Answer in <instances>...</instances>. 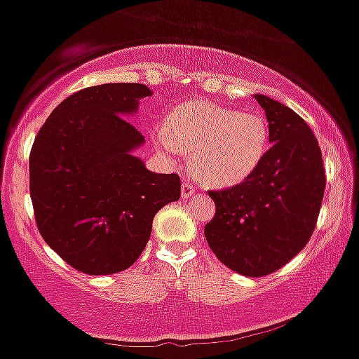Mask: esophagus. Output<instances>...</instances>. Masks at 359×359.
Returning a JSON list of instances; mask_svg holds the SVG:
<instances>
[{
    "instance_id": "34e87169",
    "label": "esophagus",
    "mask_w": 359,
    "mask_h": 359,
    "mask_svg": "<svg viewBox=\"0 0 359 359\" xmlns=\"http://www.w3.org/2000/svg\"><path fill=\"white\" fill-rule=\"evenodd\" d=\"M194 192H196V187L192 186V184L189 182V180H186V182H182V198L184 199H189L192 194H194Z\"/></svg>"
}]
</instances>
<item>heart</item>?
<instances>
[{"label":"heart","instance_id":"1","mask_svg":"<svg viewBox=\"0 0 359 359\" xmlns=\"http://www.w3.org/2000/svg\"><path fill=\"white\" fill-rule=\"evenodd\" d=\"M155 140L168 158L192 151V168L204 182L233 186L261 165L271 131L266 117L255 110L189 102L156 126Z\"/></svg>","mask_w":359,"mask_h":359}]
</instances>
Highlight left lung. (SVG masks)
I'll use <instances>...</instances> for the list:
<instances>
[{
    "instance_id": "8db88e82",
    "label": "left lung",
    "mask_w": 359,
    "mask_h": 359,
    "mask_svg": "<svg viewBox=\"0 0 359 359\" xmlns=\"http://www.w3.org/2000/svg\"><path fill=\"white\" fill-rule=\"evenodd\" d=\"M254 97L266 112L273 147L242 184L208 192L216 215L204 235L224 266L261 278L281 269L312 237L325 170L309 124L281 102Z\"/></svg>"
}]
</instances>
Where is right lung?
Listing matches in <instances>:
<instances>
[{
	"instance_id": "obj_1",
	"label": "right lung",
	"mask_w": 359,
	"mask_h": 359,
	"mask_svg": "<svg viewBox=\"0 0 359 359\" xmlns=\"http://www.w3.org/2000/svg\"><path fill=\"white\" fill-rule=\"evenodd\" d=\"M151 95L141 83L80 90L53 110L30 151V198L42 238L85 274L128 269L147 247L155 215L179 201L177 173L133 155L144 136L126 119Z\"/></svg>"
}]
</instances>
